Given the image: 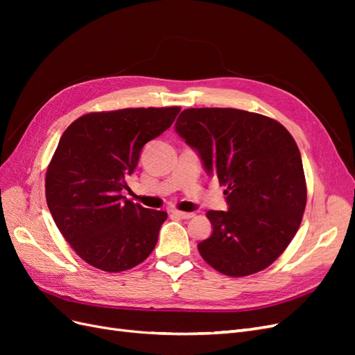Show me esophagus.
<instances>
[{
  "instance_id": "esophagus-1",
  "label": "esophagus",
  "mask_w": 355,
  "mask_h": 355,
  "mask_svg": "<svg viewBox=\"0 0 355 355\" xmlns=\"http://www.w3.org/2000/svg\"><path fill=\"white\" fill-rule=\"evenodd\" d=\"M171 214L176 218H180V219H191L192 216H194V213H187V211H179V210H171Z\"/></svg>"
}]
</instances>
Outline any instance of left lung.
<instances>
[{
  "mask_svg": "<svg viewBox=\"0 0 355 355\" xmlns=\"http://www.w3.org/2000/svg\"><path fill=\"white\" fill-rule=\"evenodd\" d=\"M175 130L227 185L228 210L207 211L213 232L198 244L202 259L230 277L265 270L293 240L306 206L295 139L272 118L234 108L185 110Z\"/></svg>",
  "mask_w": 355,
  "mask_h": 355,
  "instance_id": "1",
  "label": "left lung"
}]
</instances>
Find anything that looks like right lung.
I'll return each mask as SVG.
<instances>
[{"label": "right lung", "mask_w": 355, "mask_h": 355, "mask_svg": "<svg viewBox=\"0 0 355 355\" xmlns=\"http://www.w3.org/2000/svg\"><path fill=\"white\" fill-rule=\"evenodd\" d=\"M179 106L92 112L62 135L46 173L47 206L83 261L106 272L144 262L158 240L163 210L121 196L146 142L173 124Z\"/></svg>", "instance_id": "right-lung-1"}]
</instances>
